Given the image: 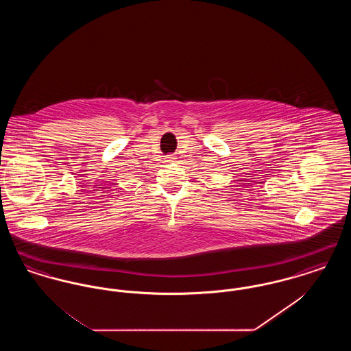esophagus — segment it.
Returning a JSON list of instances; mask_svg holds the SVG:
<instances>
[{"label": "esophagus", "instance_id": "obj_1", "mask_svg": "<svg viewBox=\"0 0 351 351\" xmlns=\"http://www.w3.org/2000/svg\"><path fill=\"white\" fill-rule=\"evenodd\" d=\"M178 158L175 156V155H172V154H169V155H166V158H165V160L166 162H175Z\"/></svg>", "mask_w": 351, "mask_h": 351}]
</instances>
